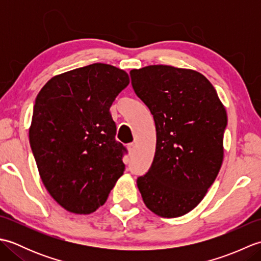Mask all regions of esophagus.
Wrapping results in <instances>:
<instances>
[{
  "label": "esophagus",
  "instance_id": "34e87169",
  "mask_svg": "<svg viewBox=\"0 0 261 261\" xmlns=\"http://www.w3.org/2000/svg\"><path fill=\"white\" fill-rule=\"evenodd\" d=\"M127 150H129V153H132L135 151V143H129V145H127Z\"/></svg>",
  "mask_w": 261,
  "mask_h": 261
}]
</instances>
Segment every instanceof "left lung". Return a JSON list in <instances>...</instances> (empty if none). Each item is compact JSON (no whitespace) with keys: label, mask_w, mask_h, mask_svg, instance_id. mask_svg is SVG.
Listing matches in <instances>:
<instances>
[{"label":"left lung","mask_w":261,"mask_h":261,"mask_svg":"<svg viewBox=\"0 0 261 261\" xmlns=\"http://www.w3.org/2000/svg\"><path fill=\"white\" fill-rule=\"evenodd\" d=\"M135 93L153 115L156 152L137 185L146 206L177 218L202 201L223 162L225 109L206 77L192 69L151 65L130 71Z\"/></svg>","instance_id":"obj_1"}]
</instances>
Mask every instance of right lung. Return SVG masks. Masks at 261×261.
Listing matches in <instances>:
<instances>
[{"instance_id":"right-lung-1","label":"right lung","mask_w":261,"mask_h":261,"mask_svg":"<svg viewBox=\"0 0 261 261\" xmlns=\"http://www.w3.org/2000/svg\"><path fill=\"white\" fill-rule=\"evenodd\" d=\"M129 83L124 70L92 64L53 77L37 95L32 153L47 191L71 213L102 206L123 175L126 149L110 108Z\"/></svg>"}]
</instances>
